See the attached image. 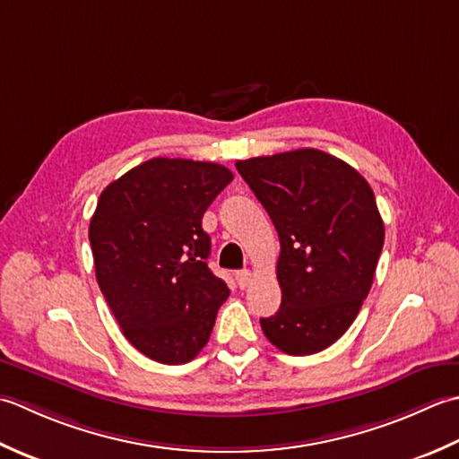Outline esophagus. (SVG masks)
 Listing matches in <instances>:
<instances>
[{
  "label": "esophagus",
  "mask_w": 459,
  "mask_h": 459,
  "mask_svg": "<svg viewBox=\"0 0 459 459\" xmlns=\"http://www.w3.org/2000/svg\"><path fill=\"white\" fill-rule=\"evenodd\" d=\"M236 281H238L239 289H246V287L251 283V271H249V269L238 271V273H236Z\"/></svg>",
  "instance_id": "esophagus-1"
}]
</instances>
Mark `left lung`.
<instances>
[{"mask_svg":"<svg viewBox=\"0 0 459 459\" xmlns=\"http://www.w3.org/2000/svg\"><path fill=\"white\" fill-rule=\"evenodd\" d=\"M279 233L281 307L261 319L271 344L293 357L347 333L367 299L385 246L368 182L316 148L236 162Z\"/></svg>","mask_w":459,"mask_h":459,"instance_id":"left-lung-1","label":"left lung"}]
</instances>
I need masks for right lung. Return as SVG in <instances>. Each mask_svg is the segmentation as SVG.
<instances>
[{
	"mask_svg": "<svg viewBox=\"0 0 459 459\" xmlns=\"http://www.w3.org/2000/svg\"><path fill=\"white\" fill-rule=\"evenodd\" d=\"M231 180L221 164L152 158L100 194L89 226L97 281L126 341L156 362L198 357L230 297L208 267L202 218Z\"/></svg>",
	"mask_w": 459,
	"mask_h": 459,
	"instance_id": "add662e5",
	"label": "right lung"
}]
</instances>
